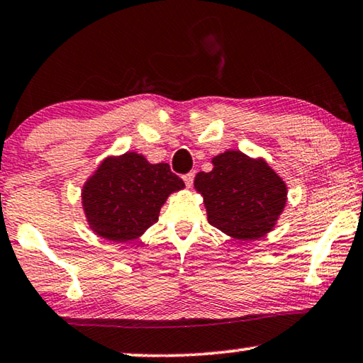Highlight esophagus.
Segmentation results:
<instances>
[{"label":"esophagus","mask_w":363,"mask_h":363,"mask_svg":"<svg viewBox=\"0 0 363 363\" xmlns=\"http://www.w3.org/2000/svg\"><path fill=\"white\" fill-rule=\"evenodd\" d=\"M194 177H196V172H194V171L187 172V174L182 176V179H184V182H186L187 187H191L192 184H194Z\"/></svg>","instance_id":"1"}]
</instances>
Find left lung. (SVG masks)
I'll list each match as a JSON object with an SVG mask.
<instances>
[{
    "label": "left lung",
    "mask_w": 363,
    "mask_h": 363,
    "mask_svg": "<svg viewBox=\"0 0 363 363\" xmlns=\"http://www.w3.org/2000/svg\"><path fill=\"white\" fill-rule=\"evenodd\" d=\"M194 184L203 196L208 223L242 241L269 233L285 207L284 181L267 163L241 151L216 156L213 169L199 172Z\"/></svg>",
    "instance_id": "8db88e82"
}]
</instances>
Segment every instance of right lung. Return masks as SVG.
Here are the masks:
<instances>
[{"mask_svg":"<svg viewBox=\"0 0 363 363\" xmlns=\"http://www.w3.org/2000/svg\"><path fill=\"white\" fill-rule=\"evenodd\" d=\"M182 187L167 163L150 164L137 153L109 158L83 189L86 218L102 238L135 240L158 221L167 196Z\"/></svg>","mask_w":363,"mask_h":363,"instance_id":"obj_1","label":"right lung"}]
</instances>
